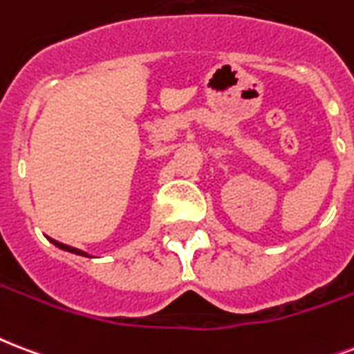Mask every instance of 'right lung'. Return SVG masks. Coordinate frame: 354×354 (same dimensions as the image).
Masks as SVG:
<instances>
[{"instance_id": "add662e5", "label": "right lung", "mask_w": 354, "mask_h": 354, "mask_svg": "<svg viewBox=\"0 0 354 354\" xmlns=\"http://www.w3.org/2000/svg\"><path fill=\"white\" fill-rule=\"evenodd\" d=\"M50 241L53 243V245H55V247H59V249L68 250V252H74V254H80V256H88L87 252H83V250H80V249H74V247H70V245H64V243L55 241V239H50Z\"/></svg>"}]
</instances>
